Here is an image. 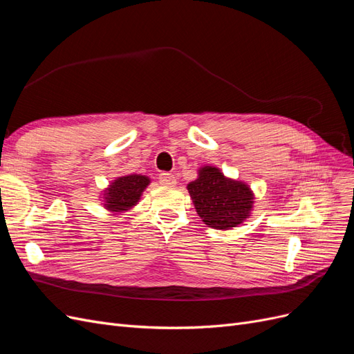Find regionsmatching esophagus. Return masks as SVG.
<instances>
[{
	"mask_svg": "<svg viewBox=\"0 0 354 354\" xmlns=\"http://www.w3.org/2000/svg\"><path fill=\"white\" fill-rule=\"evenodd\" d=\"M160 183H161L162 186L173 187V186H176L177 180H176V177L171 173H162V174H160Z\"/></svg>",
	"mask_w": 354,
	"mask_h": 354,
	"instance_id": "1",
	"label": "esophagus"
}]
</instances>
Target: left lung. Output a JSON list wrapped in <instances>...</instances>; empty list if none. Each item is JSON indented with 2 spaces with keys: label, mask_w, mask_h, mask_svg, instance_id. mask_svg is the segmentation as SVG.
Wrapping results in <instances>:
<instances>
[{
  "label": "left lung",
  "mask_w": 354,
  "mask_h": 354,
  "mask_svg": "<svg viewBox=\"0 0 354 354\" xmlns=\"http://www.w3.org/2000/svg\"><path fill=\"white\" fill-rule=\"evenodd\" d=\"M187 190L202 221L216 230H228L249 218L253 193L245 183L227 178L216 167L199 169V177Z\"/></svg>",
  "instance_id": "8db88e82"
}]
</instances>
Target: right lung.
<instances>
[{
  "instance_id": "right-lung-1",
  "label": "right lung",
  "mask_w": 354,
  "mask_h": 354,
  "mask_svg": "<svg viewBox=\"0 0 354 354\" xmlns=\"http://www.w3.org/2000/svg\"><path fill=\"white\" fill-rule=\"evenodd\" d=\"M151 180L146 176L130 174L118 177L104 192L105 208L111 212H124L135 206Z\"/></svg>"
}]
</instances>
